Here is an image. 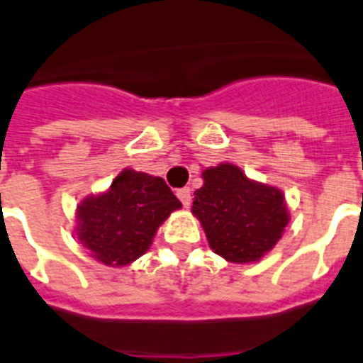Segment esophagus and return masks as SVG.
Returning a JSON list of instances; mask_svg holds the SVG:
<instances>
[{"label": "esophagus", "instance_id": "esophagus-1", "mask_svg": "<svg viewBox=\"0 0 363 363\" xmlns=\"http://www.w3.org/2000/svg\"><path fill=\"white\" fill-rule=\"evenodd\" d=\"M176 194H178V198L182 200V203H184L185 207L191 206V189L189 187L178 189V191H176Z\"/></svg>", "mask_w": 363, "mask_h": 363}]
</instances>
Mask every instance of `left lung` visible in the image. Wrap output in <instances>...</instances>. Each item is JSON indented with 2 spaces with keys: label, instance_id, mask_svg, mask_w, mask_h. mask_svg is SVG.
Wrapping results in <instances>:
<instances>
[{
  "label": "left lung",
  "instance_id": "1",
  "mask_svg": "<svg viewBox=\"0 0 363 363\" xmlns=\"http://www.w3.org/2000/svg\"><path fill=\"white\" fill-rule=\"evenodd\" d=\"M202 178L191 211L213 252L237 264L261 261L290 222L284 194L250 179L233 163L209 167Z\"/></svg>",
  "mask_w": 363,
  "mask_h": 363
}]
</instances>
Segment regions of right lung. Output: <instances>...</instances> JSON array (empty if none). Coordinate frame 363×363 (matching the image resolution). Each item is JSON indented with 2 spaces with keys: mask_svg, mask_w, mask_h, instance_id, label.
Listing matches in <instances>:
<instances>
[{
  "mask_svg": "<svg viewBox=\"0 0 363 363\" xmlns=\"http://www.w3.org/2000/svg\"><path fill=\"white\" fill-rule=\"evenodd\" d=\"M179 207L165 179L125 169L108 191L77 206L75 233L93 259L126 266L148 252L157 228Z\"/></svg>",
  "mask_w": 363,
  "mask_h": 363,
  "instance_id": "obj_1",
  "label": "right lung"
}]
</instances>
